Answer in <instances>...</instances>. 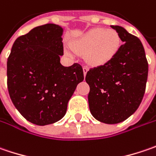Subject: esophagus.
Masks as SVG:
<instances>
[{
    "label": "esophagus",
    "mask_w": 156,
    "mask_h": 156,
    "mask_svg": "<svg viewBox=\"0 0 156 156\" xmlns=\"http://www.w3.org/2000/svg\"><path fill=\"white\" fill-rule=\"evenodd\" d=\"M83 71H84V76L85 77V75H86V73H87V71H88V68H87L86 66H84V67H83Z\"/></svg>",
    "instance_id": "1"
}]
</instances>
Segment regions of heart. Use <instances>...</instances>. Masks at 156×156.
I'll list each match as a JSON object with an SVG mask.
<instances>
[{"instance_id": "b5f03b06", "label": "heart", "mask_w": 156, "mask_h": 156, "mask_svg": "<svg viewBox=\"0 0 156 156\" xmlns=\"http://www.w3.org/2000/svg\"><path fill=\"white\" fill-rule=\"evenodd\" d=\"M121 45V39L117 31L112 29L94 28L74 40L71 47L78 53H84L85 61L91 65L99 66L109 63L117 55ZM65 52L73 56L70 47Z\"/></svg>"}]
</instances>
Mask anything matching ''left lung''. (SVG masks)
Segmentation results:
<instances>
[{
	"label": "left lung",
	"instance_id": "obj_1",
	"mask_svg": "<svg viewBox=\"0 0 156 156\" xmlns=\"http://www.w3.org/2000/svg\"><path fill=\"white\" fill-rule=\"evenodd\" d=\"M123 44L109 63L86 73L91 115L105 124L124 121L135 112L145 93L148 64L139 38L118 25H111Z\"/></svg>",
	"mask_w": 156,
	"mask_h": 156
}]
</instances>
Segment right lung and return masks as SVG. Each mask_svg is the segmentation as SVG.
I'll return each instance as SVG.
<instances>
[{"instance_id":"right-lung-1","label":"right lung","mask_w":156,"mask_h":156,"mask_svg":"<svg viewBox=\"0 0 156 156\" xmlns=\"http://www.w3.org/2000/svg\"><path fill=\"white\" fill-rule=\"evenodd\" d=\"M61 26L47 23L19 37L7 62L8 89L19 112L33 124L60 120L77 85L84 80L79 64L65 67Z\"/></svg>"}]
</instances>
